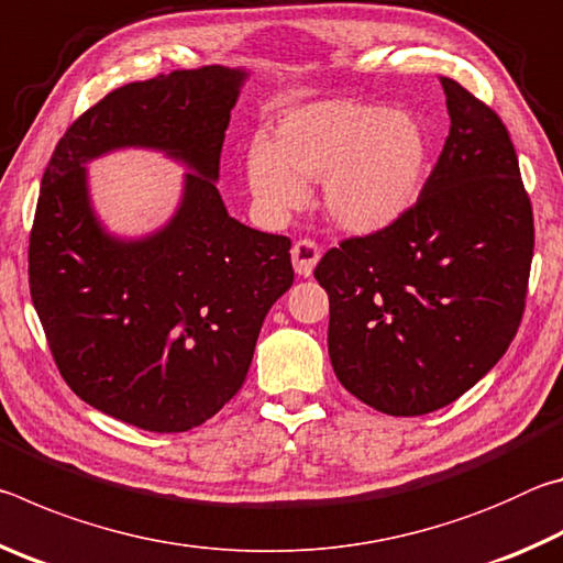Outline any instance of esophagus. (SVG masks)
Returning a JSON list of instances; mask_svg holds the SVG:
<instances>
[{"instance_id":"1","label":"esophagus","mask_w":563,"mask_h":563,"mask_svg":"<svg viewBox=\"0 0 563 563\" xmlns=\"http://www.w3.org/2000/svg\"><path fill=\"white\" fill-rule=\"evenodd\" d=\"M290 253H292L295 273L302 275V278L312 275V271H316V265L320 261V245L312 241V238H300V241H295Z\"/></svg>"}]
</instances>
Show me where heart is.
I'll return each mask as SVG.
<instances>
[{
	"label": "heart",
	"mask_w": 563,
	"mask_h": 563,
	"mask_svg": "<svg viewBox=\"0 0 563 563\" xmlns=\"http://www.w3.org/2000/svg\"><path fill=\"white\" fill-rule=\"evenodd\" d=\"M427 133L409 113L332 99L285 113L273 144L255 141L247 180L265 211L283 216L322 180L328 216L347 231H377L417 201L424 184Z\"/></svg>",
	"instance_id": "b5f03b06"
}]
</instances>
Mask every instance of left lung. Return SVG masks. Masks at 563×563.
I'll list each match as a JSON object with an SVG mask.
<instances>
[{
    "label": "left lung",
    "instance_id": "obj_1",
    "mask_svg": "<svg viewBox=\"0 0 563 563\" xmlns=\"http://www.w3.org/2000/svg\"><path fill=\"white\" fill-rule=\"evenodd\" d=\"M450 136L417 201L385 228L342 238L316 278L328 350L350 395L417 417L497 365L527 308L533 213L499 113L440 76Z\"/></svg>",
    "mask_w": 563,
    "mask_h": 563
}]
</instances>
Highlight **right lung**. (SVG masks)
Masks as SVG:
<instances>
[{
    "label": "right lung",
    "instance_id": "add662e5",
    "mask_svg": "<svg viewBox=\"0 0 563 563\" xmlns=\"http://www.w3.org/2000/svg\"><path fill=\"white\" fill-rule=\"evenodd\" d=\"M243 71L178 69L113 89L76 119L44 168L30 292L76 397L148 432H188L243 387L271 305L292 285L290 238L228 216L216 188ZM156 145L197 168L179 213L139 244L103 236L80 164Z\"/></svg>",
    "mask_w": 563,
    "mask_h": 563
}]
</instances>
